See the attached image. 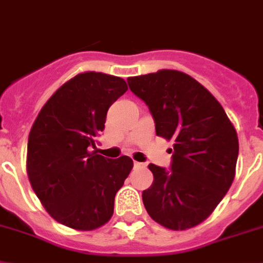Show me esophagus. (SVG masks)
I'll list each match as a JSON object with an SVG mask.
<instances>
[{"instance_id": "34e87169", "label": "esophagus", "mask_w": 263, "mask_h": 263, "mask_svg": "<svg viewBox=\"0 0 263 263\" xmlns=\"http://www.w3.org/2000/svg\"><path fill=\"white\" fill-rule=\"evenodd\" d=\"M134 168H145V164L144 162L134 161Z\"/></svg>"}]
</instances>
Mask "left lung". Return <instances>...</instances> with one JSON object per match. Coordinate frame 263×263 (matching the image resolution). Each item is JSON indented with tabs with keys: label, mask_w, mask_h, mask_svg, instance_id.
<instances>
[{
	"label": "left lung",
	"mask_w": 263,
	"mask_h": 263,
	"mask_svg": "<svg viewBox=\"0 0 263 263\" xmlns=\"http://www.w3.org/2000/svg\"><path fill=\"white\" fill-rule=\"evenodd\" d=\"M127 83L151 110L156 134L173 142L171 171L149 164L153 184L142 192L145 208L165 229H192L233 184L239 152L235 127L216 98L186 73L160 69Z\"/></svg>",
	"instance_id": "obj_1"
}]
</instances>
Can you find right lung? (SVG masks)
I'll use <instances>...</instances> for the list:
<instances>
[{
  "mask_svg": "<svg viewBox=\"0 0 263 263\" xmlns=\"http://www.w3.org/2000/svg\"><path fill=\"white\" fill-rule=\"evenodd\" d=\"M127 91L122 78L78 73L55 91L34 119L27 152L30 185L56 222L92 231L111 219L114 197L133 168L127 156L91 152L108 107Z\"/></svg>",
  "mask_w": 263,
  "mask_h": 263,
  "instance_id": "add662e5",
  "label": "right lung"
}]
</instances>
